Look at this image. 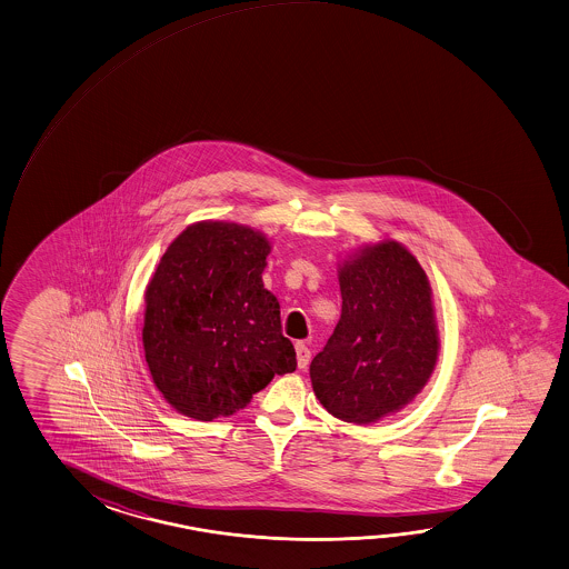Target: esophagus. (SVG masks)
<instances>
[{
	"mask_svg": "<svg viewBox=\"0 0 569 569\" xmlns=\"http://www.w3.org/2000/svg\"><path fill=\"white\" fill-rule=\"evenodd\" d=\"M295 351H297V362H299V369H305L310 361V349L305 342H295Z\"/></svg>",
	"mask_w": 569,
	"mask_h": 569,
	"instance_id": "obj_1",
	"label": "esophagus"
}]
</instances>
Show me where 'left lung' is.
<instances>
[{
	"label": "left lung",
	"mask_w": 569,
	"mask_h": 569,
	"mask_svg": "<svg viewBox=\"0 0 569 569\" xmlns=\"http://www.w3.org/2000/svg\"><path fill=\"white\" fill-rule=\"evenodd\" d=\"M341 319L312 362V391L345 423L399 413L439 359L433 290L409 248L382 238L339 262Z\"/></svg>",
	"instance_id": "obj_1"
}]
</instances>
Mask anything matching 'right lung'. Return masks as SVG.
<instances>
[{"mask_svg": "<svg viewBox=\"0 0 569 569\" xmlns=\"http://www.w3.org/2000/svg\"><path fill=\"white\" fill-rule=\"evenodd\" d=\"M270 238L247 224L200 220L166 248L144 292L146 365L156 389L197 421L244 409L274 375L297 369L264 289Z\"/></svg>", "mask_w": 569, "mask_h": 569, "instance_id": "add662e5", "label": "right lung"}]
</instances>
